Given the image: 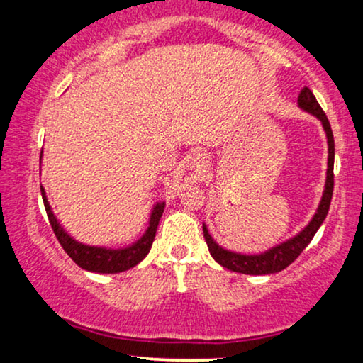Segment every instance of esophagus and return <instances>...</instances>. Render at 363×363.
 Returning <instances> with one entry per match:
<instances>
[{"label":"esophagus","instance_id":"esophagus-1","mask_svg":"<svg viewBox=\"0 0 363 363\" xmlns=\"http://www.w3.org/2000/svg\"><path fill=\"white\" fill-rule=\"evenodd\" d=\"M188 167H190L195 173H198V175H205L206 170H208L206 153H203L200 150L193 152L190 158H188Z\"/></svg>","mask_w":363,"mask_h":363}]
</instances>
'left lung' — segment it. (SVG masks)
Masks as SVG:
<instances>
[{
	"mask_svg": "<svg viewBox=\"0 0 363 363\" xmlns=\"http://www.w3.org/2000/svg\"><path fill=\"white\" fill-rule=\"evenodd\" d=\"M297 104H299L301 108H304L306 112L315 116L322 122V127H324L325 135H327V143H329V163H327V180H325V190L324 195H322L320 205L317 208V213L312 218L309 225H307L304 230H302L299 235L291 238L289 241L282 242V245H277L271 247L269 251L261 252V255H240V252H233L223 250L221 246H218L215 240L210 236L206 226L203 225V235H205V241L208 245V250H210V255L216 262H220L223 267L226 269L241 272V274H274V272H279L286 269L287 266L292 264L302 251L306 250L307 245L312 241V238L319 230L322 223H324L327 213H329L330 200H332V191H334V135H332V128L329 123V118H327L325 112L322 111V107L317 102L314 94L309 87H304L299 94V99H297Z\"/></svg>",
	"mask_w": 363,
	"mask_h": 363,
	"instance_id": "obj_1",
	"label": "left lung"
}]
</instances>
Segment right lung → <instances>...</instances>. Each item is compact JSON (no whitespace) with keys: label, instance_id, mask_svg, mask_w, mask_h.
Segmentation results:
<instances>
[{"label":"right lung","instance_id":"obj_1","mask_svg":"<svg viewBox=\"0 0 363 363\" xmlns=\"http://www.w3.org/2000/svg\"><path fill=\"white\" fill-rule=\"evenodd\" d=\"M41 195H43L44 208H46L49 223H51L54 235H56L57 241L61 242L64 251H66L69 257H71L77 266H81L82 269L101 272V274H113V272H122V271L130 269V267L137 266L138 262L148 255V251H150L152 247V242L155 240L158 221H160V218L163 215V208H165V201L157 203V205L153 206L145 235H143L137 242H133V245L128 247H123V250H107V247L87 246V245H82V242H77L76 240H72V238L62 230L61 225H59L56 220V216H54V213L51 211V206H49V201L46 198V191H44L43 186H41Z\"/></svg>","mask_w":363,"mask_h":363}]
</instances>
